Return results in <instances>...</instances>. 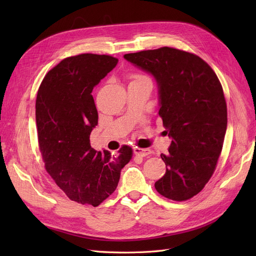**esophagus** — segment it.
<instances>
[{"instance_id":"1","label":"esophagus","mask_w":256,"mask_h":256,"mask_svg":"<svg viewBox=\"0 0 256 256\" xmlns=\"http://www.w3.org/2000/svg\"><path fill=\"white\" fill-rule=\"evenodd\" d=\"M134 152L136 154V156L146 157L152 154V150L148 148H140V147L136 146V147H134Z\"/></svg>"}]
</instances>
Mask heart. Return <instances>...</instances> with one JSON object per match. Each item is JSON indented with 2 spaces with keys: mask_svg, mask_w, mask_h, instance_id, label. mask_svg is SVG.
Here are the masks:
<instances>
[{
  "mask_svg": "<svg viewBox=\"0 0 256 256\" xmlns=\"http://www.w3.org/2000/svg\"><path fill=\"white\" fill-rule=\"evenodd\" d=\"M138 78H143V76H136V79H138Z\"/></svg>",
  "mask_w": 256,
  "mask_h": 256,
  "instance_id": "b5f03b06",
  "label": "heart"
}]
</instances>
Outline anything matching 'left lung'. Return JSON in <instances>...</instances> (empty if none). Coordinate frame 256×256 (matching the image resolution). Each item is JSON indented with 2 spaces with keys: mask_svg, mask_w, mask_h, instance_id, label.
Here are the masks:
<instances>
[{
  "mask_svg": "<svg viewBox=\"0 0 256 256\" xmlns=\"http://www.w3.org/2000/svg\"><path fill=\"white\" fill-rule=\"evenodd\" d=\"M124 58L150 74L158 85L159 115L172 138L161 154L166 172L154 188L170 200H189L210 180L222 150L228 109L222 85L196 54L164 47Z\"/></svg>",
  "mask_w": 256,
  "mask_h": 256,
  "instance_id": "1",
  "label": "left lung"
}]
</instances>
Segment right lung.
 <instances>
[{
    "label": "right lung",
    "instance_id": "add662e5",
    "mask_svg": "<svg viewBox=\"0 0 256 256\" xmlns=\"http://www.w3.org/2000/svg\"><path fill=\"white\" fill-rule=\"evenodd\" d=\"M118 62L92 53L67 58L46 74L37 92L36 125L46 170L69 198L82 205L96 207L110 196L132 157L127 145L112 156L90 142L98 124L92 90Z\"/></svg>",
    "mask_w": 256,
    "mask_h": 256
}]
</instances>
